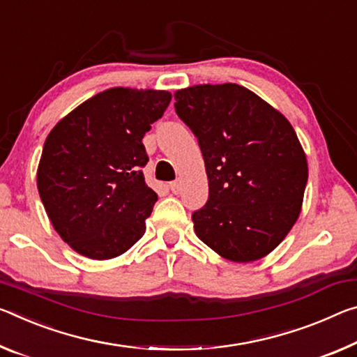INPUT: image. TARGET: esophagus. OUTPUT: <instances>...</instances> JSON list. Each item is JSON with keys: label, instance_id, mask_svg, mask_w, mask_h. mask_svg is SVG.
Here are the masks:
<instances>
[{"label": "esophagus", "instance_id": "obj_1", "mask_svg": "<svg viewBox=\"0 0 357 357\" xmlns=\"http://www.w3.org/2000/svg\"><path fill=\"white\" fill-rule=\"evenodd\" d=\"M169 189H172V192H174V194H178V192L181 190V183L176 179V181H172L169 183Z\"/></svg>", "mask_w": 357, "mask_h": 357}]
</instances>
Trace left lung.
<instances>
[{
  "label": "left lung",
  "instance_id": "left-lung-1",
  "mask_svg": "<svg viewBox=\"0 0 357 357\" xmlns=\"http://www.w3.org/2000/svg\"><path fill=\"white\" fill-rule=\"evenodd\" d=\"M174 100L208 174V200L192 213L197 236L234 262L267 256L296 224L308 181L289 121L236 84L183 89Z\"/></svg>",
  "mask_w": 357,
  "mask_h": 357
}]
</instances>
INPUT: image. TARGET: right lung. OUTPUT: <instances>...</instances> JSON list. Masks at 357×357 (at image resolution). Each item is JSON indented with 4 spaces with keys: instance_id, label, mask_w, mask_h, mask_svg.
<instances>
[{
    "instance_id": "obj_1",
    "label": "right lung",
    "mask_w": 357,
    "mask_h": 357,
    "mask_svg": "<svg viewBox=\"0 0 357 357\" xmlns=\"http://www.w3.org/2000/svg\"><path fill=\"white\" fill-rule=\"evenodd\" d=\"M172 101L165 90L116 87L56 123L44 143L38 190L55 230L82 256H121L144 235L157 194L143 138Z\"/></svg>"
}]
</instances>
